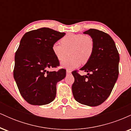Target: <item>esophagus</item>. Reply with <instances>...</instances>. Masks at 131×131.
Listing matches in <instances>:
<instances>
[{"label":"esophagus","instance_id":"34e87169","mask_svg":"<svg viewBox=\"0 0 131 131\" xmlns=\"http://www.w3.org/2000/svg\"><path fill=\"white\" fill-rule=\"evenodd\" d=\"M71 73V71L70 70H67V74H70Z\"/></svg>","mask_w":131,"mask_h":131}]
</instances>
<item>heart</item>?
<instances>
[{
    "label": "heart",
    "mask_w": 131,
    "mask_h": 131,
    "mask_svg": "<svg viewBox=\"0 0 131 131\" xmlns=\"http://www.w3.org/2000/svg\"><path fill=\"white\" fill-rule=\"evenodd\" d=\"M94 40L90 35L70 33L63 37L61 44L54 43L52 45V52L59 61H63L68 56L67 60L61 62L64 68L74 69L88 63L92 56L94 50Z\"/></svg>",
    "instance_id": "obj_1"
}]
</instances>
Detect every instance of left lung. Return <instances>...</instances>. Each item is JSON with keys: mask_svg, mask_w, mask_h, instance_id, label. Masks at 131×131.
<instances>
[{"mask_svg": "<svg viewBox=\"0 0 131 131\" xmlns=\"http://www.w3.org/2000/svg\"><path fill=\"white\" fill-rule=\"evenodd\" d=\"M92 37L94 50L89 61L80 69L87 72L81 76L72 72L74 82L72 92L78 102L90 106L102 104L109 97L119 74V56L112 37L102 31L90 29L84 32Z\"/></svg>", "mask_w": 131, "mask_h": 131, "instance_id": "obj_1", "label": "left lung"}]
</instances>
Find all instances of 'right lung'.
I'll return each instance as SVG.
<instances>
[{
    "label": "right lung",
    "mask_w": 131,
    "mask_h": 131,
    "mask_svg": "<svg viewBox=\"0 0 131 131\" xmlns=\"http://www.w3.org/2000/svg\"><path fill=\"white\" fill-rule=\"evenodd\" d=\"M64 32L42 28L25 33L15 56L13 77L23 98L29 104H49L55 99L57 83L66 76V70L49 71L60 65L52 52L54 43Z\"/></svg>",
    "instance_id": "add662e5"
}]
</instances>
